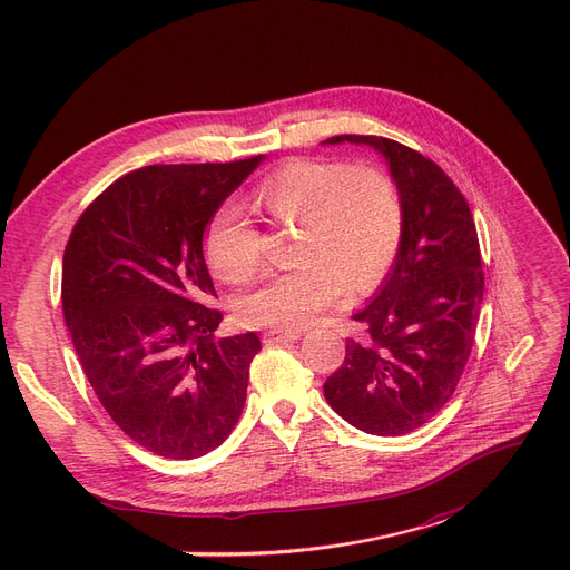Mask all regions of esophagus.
<instances>
[{
  "instance_id": "34e87169",
  "label": "esophagus",
  "mask_w": 570,
  "mask_h": 570,
  "mask_svg": "<svg viewBox=\"0 0 570 570\" xmlns=\"http://www.w3.org/2000/svg\"><path fill=\"white\" fill-rule=\"evenodd\" d=\"M301 338V331H284V328H269L263 333L265 345H279V343H293Z\"/></svg>"
}]
</instances>
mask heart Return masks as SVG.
<instances>
[{
    "label": "heart",
    "instance_id": "obj_1",
    "mask_svg": "<svg viewBox=\"0 0 570 570\" xmlns=\"http://www.w3.org/2000/svg\"><path fill=\"white\" fill-rule=\"evenodd\" d=\"M253 202L291 242V272L237 305L248 328H301L350 296L385 279L404 239V204L394 180L375 166L296 159L263 178ZM204 250L216 277L244 286L265 265L263 235L237 208L208 220Z\"/></svg>",
    "mask_w": 570,
    "mask_h": 570
}]
</instances>
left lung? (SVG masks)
Returning <instances> with one entry per match:
<instances>
[{
	"mask_svg": "<svg viewBox=\"0 0 570 570\" xmlns=\"http://www.w3.org/2000/svg\"><path fill=\"white\" fill-rule=\"evenodd\" d=\"M381 153L404 204V239L377 296L354 314L366 331L347 338L326 377L331 409L356 430L399 436L425 425L460 383L483 301L479 237L468 199L432 159L383 136H333Z\"/></svg>",
	"mask_w": 570,
	"mask_h": 570,
	"instance_id": "8db88e82",
	"label": "left lung"
}]
</instances>
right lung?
Returning a JSON list of instances; mask_svg holds the SVG:
<instances>
[{"mask_svg":"<svg viewBox=\"0 0 570 570\" xmlns=\"http://www.w3.org/2000/svg\"><path fill=\"white\" fill-rule=\"evenodd\" d=\"M263 159L142 166L72 227L60 288L72 345L115 425L155 455H206L242 415L261 338L214 341L223 314L202 242Z\"/></svg>","mask_w":570,"mask_h":570,"instance_id":"obj_1","label":"right lung"}]
</instances>
